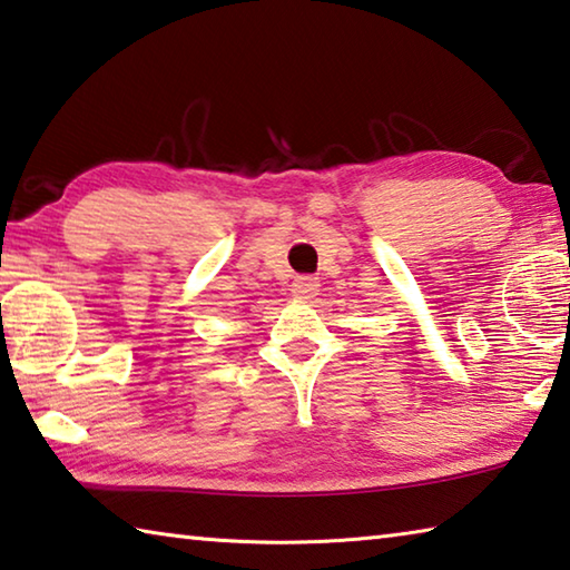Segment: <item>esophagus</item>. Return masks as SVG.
Returning <instances> with one entry per match:
<instances>
[{"instance_id": "esophagus-1", "label": "esophagus", "mask_w": 570, "mask_h": 570, "mask_svg": "<svg viewBox=\"0 0 570 570\" xmlns=\"http://www.w3.org/2000/svg\"><path fill=\"white\" fill-rule=\"evenodd\" d=\"M292 292H294V296H298V298H312V296H316V292H318L316 276H296L294 284H292Z\"/></svg>"}]
</instances>
